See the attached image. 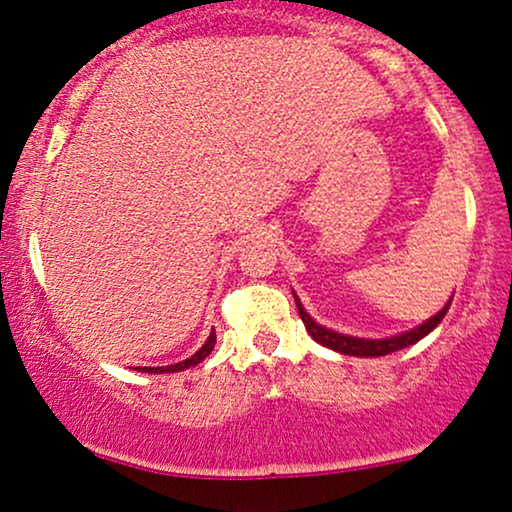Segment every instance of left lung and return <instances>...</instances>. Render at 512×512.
Instances as JSON below:
<instances>
[{"label": "left lung", "mask_w": 512, "mask_h": 512, "mask_svg": "<svg viewBox=\"0 0 512 512\" xmlns=\"http://www.w3.org/2000/svg\"><path fill=\"white\" fill-rule=\"evenodd\" d=\"M295 302H297V309H300V317L304 321V329H307L309 336H312L317 343H321V346H326V348H331V350H338V353H343V355H358V358H377V355L394 353V350H401V348L411 346V343L421 341L423 336H428V333L440 324L442 317H445L447 309H450V302L452 300L447 302L445 307H442L440 312L435 314V317H430L428 321H423L421 326H416V329H411V331H406V333H399V336L384 338V341H367V338L343 336V333L324 329V326L317 324V321H314L307 312H304V307L300 304V300H297V297H295Z\"/></svg>", "instance_id": "obj_1"}]
</instances>
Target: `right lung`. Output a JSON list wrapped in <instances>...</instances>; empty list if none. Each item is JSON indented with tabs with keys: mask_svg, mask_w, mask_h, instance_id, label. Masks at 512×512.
Returning <instances> with one entry per match:
<instances>
[{
	"mask_svg": "<svg viewBox=\"0 0 512 512\" xmlns=\"http://www.w3.org/2000/svg\"><path fill=\"white\" fill-rule=\"evenodd\" d=\"M212 348H215V331L210 333V338L205 341V346L198 350V353L191 355V358H186L183 363H176V365H166V367H145V372H157V375H162V372H179V370H186V367H193L198 363H203L205 358L212 353Z\"/></svg>",
	"mask_w": 512,
	"mask_h": 512,
	"instance_id": "add662e5",
	"label": "right lung"
}]
</instances>
